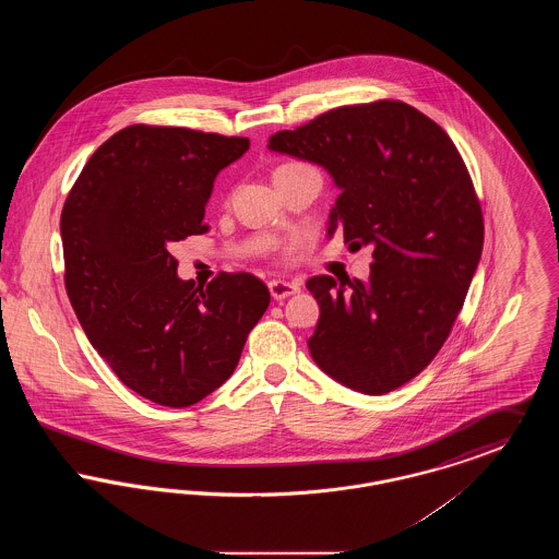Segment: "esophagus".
Wrapping results in <instances>:
<instances>
[{
    "instance_id": "34e87169",
    "label": "esophagus",
    "mask_w": 559,
    "mask_h": 559,
    "mask_svg": "<svg viewBox=\"0 0 559 559\" xmlns=\"http://www.w3.org/2000/svg\"><path fill=\"white\" fill-rule=\"evenodd\" d=\"M267 289H270V295L276 301L278 299H287V297H292L295 293H299V287L295 283H289V281H270Z\"/></svg>"
}]
</instances>
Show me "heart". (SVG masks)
Returning <instances> with one entry per match:
<instances>
[{
    "mask_svg": "<svg viewBox=\"0 0 559 559\" xmlns=\"http://www.w3.org/2000/svg\"><path fill=\"white\" fill-rule=\"evenodd\" d=\"M297 165H304V163H283L281 167H276L274 174H278V171H283V169H289V167H297Z\"/></svg>",
    "mask_w": 559,
    "mask_h": 559,
    "instance_id": "heart-1",
    "label": "heart"
}]
</instances>
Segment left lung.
Returning <instances> with one entry per match:
<instances>
[{"mask_svg": "<svg viewBox=\"0 0 559 559\" xmlns=\"http://www.w3.org/2000/svg\"><path fill=\"white\" fill-rule=\"evenodd\" d=\"M267 146L329 169L342 188L329 235L372 245L367 281L306 283L320 306L314 362L356 392L396 390L444 346L478 267L484 217L465 160L436 121L390 98L331 108Z\"/></svg>", "mask_w": 559, "mask_h": 559, "instance_id": "8db88e82", "label": "left lung"}]
</instances>
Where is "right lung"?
Returning a JSON list of instances; mask_svg holds the SVG:
<instances>
[{"mask_svg":"<svg viewBox=\"0 0 559 559\" xmlns=\"http://www.w3.org/2000/svg\"><path fill=\"white\" fill-rule=\"evenodd\" d=\"M247 148L240 135L128 126L83 165L62 207L64 289L87 340L130 390L163 406L219 388L270 304L249 272L180 281L169 253L210 230L213 180Z\"/></svg>","mask_w":559,"mask_h":559,"instance_id":"1","label":"right lung"}]
</instances>
